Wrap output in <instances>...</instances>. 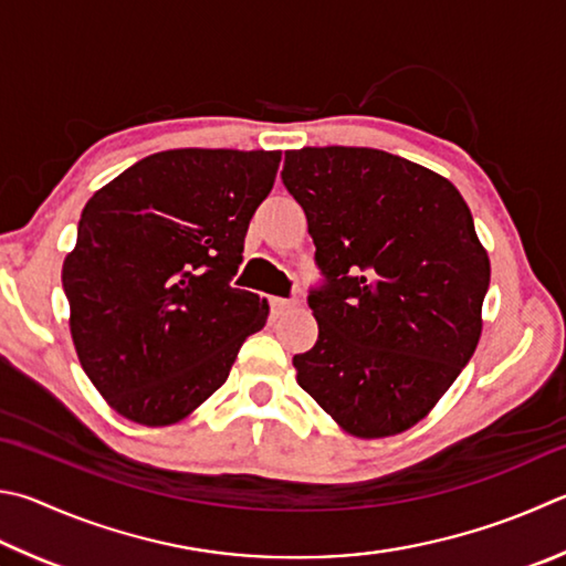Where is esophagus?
<instances>
[{
    "mask_svg": "<svg viewBox=\"0 0 566 566\" xmlns=\"http://www.w3.org/2000/svg\"><path fill=\"white\" fill-rule=\"evenodd\" d=\"M270 306H272V314H282L284 310H290V306H294V302L284 300V296H270Z\"/></svg>",
    "mask_w": 566,
    "mask_h": 566,
    "instance_id": "1",
    "label": "esophagus"
}]
</instances>
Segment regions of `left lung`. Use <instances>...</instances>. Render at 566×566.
I'll return each instance as SVG.
<instances>
[{
	"mask_svg": "<svg viewBox=\"0 0 566 566\" xmlns=\"http://www.w3.org/2000/svg\"><path fill=\"white\" fill-rule=\"evenodd\" d=\"M322 284L318 338L296 381L338 426L386 438L416 426L475 354L490 260L453 182L376 148L284 153Z\"/></svg>",
	"mask_w": 566,
	"mask_h": 566,
	"instance_id": "obj_1",
	"label": "left lung"
}]
</instances>
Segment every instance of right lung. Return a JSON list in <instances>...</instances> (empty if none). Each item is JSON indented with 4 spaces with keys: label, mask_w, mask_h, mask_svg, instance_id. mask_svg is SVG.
<instances>
[{
    "label": "right lung",
    "mask_w": 566,
    "mask_h": 566,
    "mask_svg": "<svg viewBox=\"0 0 566 566\" xmlns=\"http://www.w3.org/2000/svg\"><path fill=\"white\" fill-rule=\"evenodd\" d=\"M280 150L156 153L86 202L61 282L91 384L140 426H168L224 381L270 314L232 286Z\"/></svg>",
    "instance_id": "add662e5"
}]
</instances>
